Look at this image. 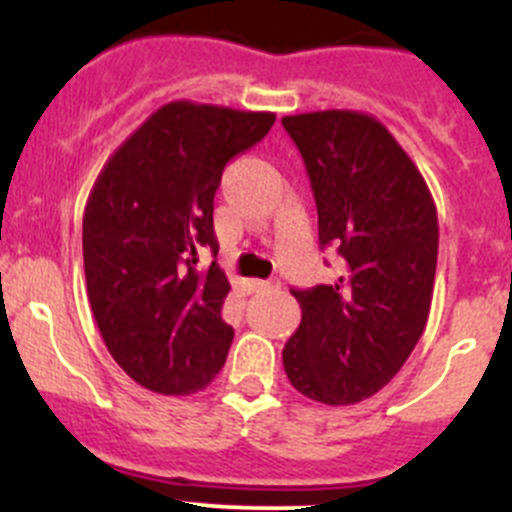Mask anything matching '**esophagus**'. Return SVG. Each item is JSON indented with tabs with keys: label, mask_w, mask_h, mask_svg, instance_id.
Listing matches in <instances>:
<instances>
[{
	"label": "esophagus",
	"mask_w": 512,
	"mask_h": 512,
	"mask_svg": "<svg viewBox=\"0 0 512 512\" xmlns=\"http://www.w3.org/2000/svg\"><path fill=\"white\" fill-rule=\"evenodd\" d=\"M282 285L277 280H270V282H255V289L257 292H277Z\"/></svg>",
	"instance_id": "esophagus-1"
}]
</instances>
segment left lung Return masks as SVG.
Listing matches in <instances>:
<instances>
[{"instance_id": "1", "label": "left lung", "mask_w": 512, "mask_h": 512, "mask_svg": "<svg viewBox=\"0 0 512 512\" xmlns=\"http://www.w3.org/2000/svg\"><path fill=\"white\" fill-rule=\"evenodd\" d=\"M282 126L312 183L319 245L344 260L334 285L292 289L302 322L282 364L307 399L359 404L399 374L426 327L436 203L414 160L369 113H297Z\"/></svg>"}]
</instances>
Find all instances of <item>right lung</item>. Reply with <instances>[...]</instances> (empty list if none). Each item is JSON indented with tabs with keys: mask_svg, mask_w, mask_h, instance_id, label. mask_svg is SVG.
I'll list each match as a JSON object with an SVG mask.
<instances>
[{
	"mask_svg": "<svg viewBox=\"0 0 512 512\" xmlns=\"http://www.w3.org/2000/svg\"><path fill=\"white\" fill-rule=\"evenodd\" d=\"M270 111L210 103L160 106L106 160L84 210L91 312L116 364L163 396L205 389L223 369L230 292L218 262L213 200L227 160L267 136Z\"/></svg>",
	"mask_w": 512,
	"mask_h": 512,
	"instance_id": "right-lung-1",
	"label": "right lung"
}]
</instances>
